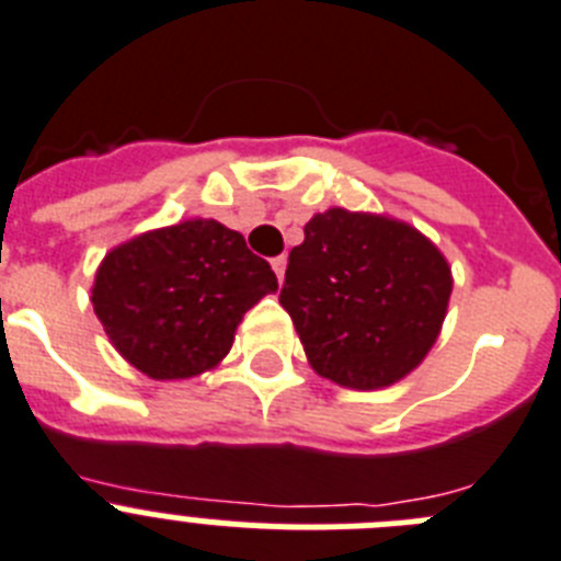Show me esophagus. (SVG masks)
Instances as JSON below:
<instances>
[{"instance_id":"esophagus-1","label":"esophagus","mask_w":561,"mask_h":561,"mask_svg":"<svg viewBox=\"0 0 561 561\" xmlns=\"http://www.w3.org/2000/svg\"><path fill=\"white\" fill-rule=\"evenodd\" d=\"M271 268H274V274H276V279H285V268H287V260L285 256H274V260H271Z\"/></svg>"}]
</instances>
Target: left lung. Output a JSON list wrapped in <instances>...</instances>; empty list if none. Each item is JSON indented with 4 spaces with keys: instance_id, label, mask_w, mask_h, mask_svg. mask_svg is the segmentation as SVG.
<instances>
[{
    "instance_id": "left-lung-1",
    "label": "left lung",
    "mask_w": 561,
    "mask_h": 561,
    "mask_svg": "<svg viewBox=\"0 0 561 561\" xmlns=\"http://www.w3.org/2000/svg\"><path fill=\"white\" fill-rule=\"evenodd\" d=\"M450 293V265L422 231L335 206L305 226L279 301L318 375L375 391L425 360Z\"/></svg>"
}]
</instances>
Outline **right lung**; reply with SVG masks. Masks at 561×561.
I'll return each mask as SVG.
<instances>
[{
	"instance_id": "right-lung-1",
	"label": "right lung",
	"mask_w": 561,
	"mask_h": 561,
	"mask_svg": "<svg viewBox=\"0 0 561 561\" xmlns=\"http://www.w3.org/2000/svg\"><path fill=\"white\" fill-rule=\"evenodd\" d=\"M276 287L240 231L195 218L111 249L92 305L130 366L153 380H186L229 355L237 324Z\"/></svg>"
}]
</instances>
